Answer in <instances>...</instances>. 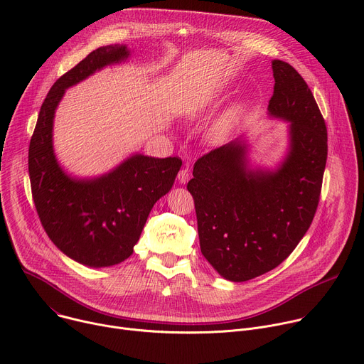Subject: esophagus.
<instances>
[{"instance_id": "obj_1", "label": "esophagus", "mask_w": 364, "mask_h": 364, "mask_svg": "<svg viewBox=\"0 0 364 364\" xmlns=\"http://www.w3.org/2000/svg\"><path fill=\"white\" fill-rule=\"evenodd\" d=\"M177 178H178V181H180L181 184H186V183L190 180V173H188V168H181V170L178 171V176H177Z\"/></svg>"}]
</instances>
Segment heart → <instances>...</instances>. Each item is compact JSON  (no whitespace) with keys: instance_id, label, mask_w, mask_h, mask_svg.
<instances>
[{"instance_id":"heart-1","label":"heart","mask_w":364,"mask_h":364,"mask_svg":"<svg viewBox=\"0 0 364 364\" xmlns=\"http://www.w3.org/2000/svg\"><path fill=\"white\" fill-rule=\"evenodd\" d=\"M218 97V93L212 92V93H205L204 96H200L198 99L193 100L188 108H187V117L190 119H198L201 118L207 111H209V108L212 107V103L216 100ZM240 107L236 105L233 108H230L229 111H226L213 125L212 128L209 129V134H207V136H209V139L213 142V144H220L223 142L229 134L232 132L233 127L236 125L237 119H239V115H240Z\"/></svg>"}]
</instances>
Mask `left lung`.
Returning <instances> with one entry per match:
<instances>
[{"instance_id":"obj_1","label":"left lung","mask_w":364,"mask_h":364,"mask_svg":"<svg viewBox=\"0 0 364 364\" xmlns=\"http://www.w3.org/2000/svg\"><path fill=\"white\" fill-rule=\"evenodd\" d=\"M271 118L288 122L289 145L277 168L252 167L240 136L203 155L187 184L203 256L225 279L264 275L292 253L314 219L327 163V128L302 76L272 60Z\"/></svg>"}]
</instances>
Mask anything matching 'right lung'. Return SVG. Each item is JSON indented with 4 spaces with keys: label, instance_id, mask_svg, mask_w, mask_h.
Wrapping results in <instances>:
<instances>
[{
    "label": "right lung",
    "instance_id": "obj_1",
    "mask_svg": "<svg viewBox=\"0 0 364 364\" xmlns=\"http://www.w3.org/2000/svg\"><path fill=\"white\" fill-rule=\"evenodd\" d=\"M129 56L125 44L103 46L58 79L30 141L28 174L40 222L66 256L90 268L112 267L132 255L151 209L171 190L183 164L177 157L132 154L109 173L79 178L56 159L53 122L65 90Z\"/></svg>",
    "mask_w": 364,
    "mask_h": 364
}]
</instances>
